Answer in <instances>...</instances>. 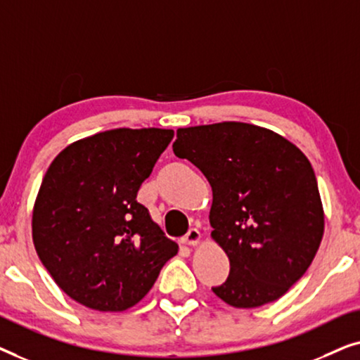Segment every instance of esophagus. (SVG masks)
<instances>
[{
	"label": "esophagus",
	"mask_w": 360,
	"mask_h": 360,
	"mask_svg": "<svg viewBox=\"0 0 360 360\" xmlns=\"http://www.w3.org/2000/svg\"><path fill=\"white\" fill-rule=\"evenodd\" d=\"M200 240H201V234L196 228H191L184 238V243L188 244V245H196L200 243Z\"/></svg>",
	"instance_id": "esophagus-1"
}]
</instances>
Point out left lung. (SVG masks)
<instances>
[{
    "label": "left lung",
    "mask_w": 360,
    "mask_h": 360,
    "mask_svg": "<svg viewBox=\"0 0 360 360\" xmlns=\"http://www.w3.org/2000/svg\"><path fill=\"white\" fill-rule=\"evenodd\" d=\"M174 154L203 172L213 190L211 238L229 257L213 287L234 308L275 302L318 252L324 213L307 155L277 132L248 122L176 129Z\"/></svg>",
    "instance_id": "8db88e82"
}]
</instances>
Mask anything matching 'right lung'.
<instances>
[{"label":"right lung","mask_w":360,"mask_h":360,"mask_svg":"<svg viewBox=\"0 0 360 360\" xmlns=\"http://www.w3.org/2000/svg\"><path fill=\"white\" fill-rule=\"evenodd\" d=\"M172 129H111L67 146L49 167L32 211L39 259L72 300L124 311L179 252L136 196Z\"/></svg>","instance_id":"right-lung-1"}]
</instances>
